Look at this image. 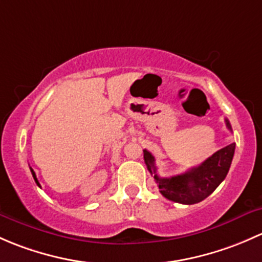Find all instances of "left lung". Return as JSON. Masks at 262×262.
<instances>
[{"label":"left lung","mask_w":262,"mask_h":262,"mask_svg":"<svg viewBox=\"0 0 262 262\" xmlns=\"http://www.w3.org/2000/svg\"><path fill=\"white\" fill-rule=\"evenodd\" d=\"M226 126L232 131L228 120H226ZM234 146V142L227 145L209 156L201 165L171 178H160L156 174L155 158L147 150H144V160L147 170L154 175L160 193L166 199L182 204H195L211 195L225 180L233 159Z\"/></svg>","instance_id":"obj_1"}]
</instances>
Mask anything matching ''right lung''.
Wrapping results in <instances>:
<instances>
[{"label":"right lung","mask_w":262,"mask_h":262,"mask_svg":"<svg viewBox=\"0 0 262 262\" xmlns=\"http://www.w3.org/2000/svg\"><path fill=\"white\" fill-rule=\"evenodd\" d=\"M30 170H31V174H32V177H34V180H35V182H36V184H37V185H39V187H40L39 182H37V179H36V175H35V171H34V170H32V169H31V168H30Z\"/></svg>","instance_id":"obj_1"}]
</instances>
